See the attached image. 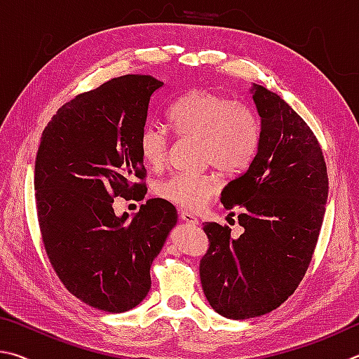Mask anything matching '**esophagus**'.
Returning a JSON list of instances; mask_svg holds the SVG:
<instances>
[{
    "mask_svg": "<svg viewBox=\"0 0 359 359\" xmlns=\"http://www.w3.org/2000/svg\"><path fill=\"white\" fill-rule=\"evenodd\" d=\"M180 217L183 219V221L186 222V224H189V225H197L198 224V219L192 215V212H189V211H183L181 210L180 211Z\"/></svg>",
    "mask_w": 359,
    "mask_h": 359,
    "instance_id": "esophagus-1",
    "label": "esophagus"
}]
</instances>
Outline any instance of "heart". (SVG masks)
Returning <instances> with one entry per match:
<instances>
[{"mask_svg": "<svg viewBox=\"0 0 359 359\" xmlns=\"http://www.w3.org/2000/svg\"><path fill=\"white\" fill-rule=\"evenodd\" d=\"M178 137L197 138L202 165L216 167L225 175H240L259 153L262 119L252 107L208 88H194L176 99L167 111ZM137 148L149 168L165 165L172 140L157 124H147L137 138ZM221 181L215 172L175 173L157 183L161 198L186 210H200L216 196Z\"/></svg>", "mask_w": 359, "mask_h": 359, "instance_id": "1", "label": "heart"}]
</instances>
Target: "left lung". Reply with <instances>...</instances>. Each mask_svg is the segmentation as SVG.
Masks as SVG:
<instances>
[{
	"label": "left lung",
	"mask_w": 359,
	"mask_h": 359,
	"mask_svg": "<svg viewBox=\"0 0 359 359\" xmlns=\"http://www.w3.org/2000/svg\"><path fill=\"white\" fill-rule=\"evenodd\" d=\"M262 116L259 153L224 187L243 235L205 222L208 249L200 279L212 309L231 320L274 311L297 290L312 262L328 198L323 151L307 123L276 93L257 85ZM235 215V211H233Z\"/></svg>",
	"instance_id": "obj_1"
}]
</instances>
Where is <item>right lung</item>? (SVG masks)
<instances>
[{"instance_id": "obj_1", "label": "right lung", "mask_w": 359, "mask_h": 359, "mask_svg": "<svg viewBox=\"0 0 359 359\" xmlns=\"http://www.w3.org/2000/svg\"><path fill=\"white\" fill-rule=\"evenodd\" d=\"M153 75H123L55 113L36 154L34 191L43 249L61 284L94 309L126 312L147 297L149 268L176 224V208L149 198L118 217L113 198H144L137 148L154 93Z\"/></svg>"}]
</instances>
